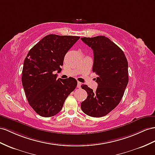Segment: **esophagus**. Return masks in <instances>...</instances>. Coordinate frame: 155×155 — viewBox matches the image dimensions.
Listing matches in <instances>:
<instances>
[{"instance_id":"1","label":"esophagus","mask_w":155,"mask_h":155,"mask_svg":"<svg viewBox=\"0 0 155 155\" xmlns=\"http://www.w3.org/2000/svg\"><path fill=\"white\" fill-rule=\"evenodd\" d=\"M81 87V83L80 82H78V84H77V88H80Z\"/></svg>"}]
</instances>
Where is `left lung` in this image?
Listing matches in <instances>:
<instances>
[{
  "instance_id": "1",
  "label": "left lung",
  "mask_w": 155,
  "mask_h": 155,
  "mask_svg": "<svg viewBox=\"0 0 155 155\" xmlns=\"http://www.w3.org/2000/svg\"><path fill=\"white\" fill-rule=\"evenodd\" d=\"M82 41L93 50V72L97 74V88L93 91L82 85L88 94L81 103L87 115L101 117L107 115L120 103L128 83V63L123 51L105 36L82 37Z\"/></svg>"
}]
</instances>
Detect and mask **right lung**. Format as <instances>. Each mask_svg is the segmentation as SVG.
I'll list each match as a JSON object with an SVG mask.
<instances>
[{
    "label": "right lung",
    "mask_w": 155,
    "mask_h": 155,
    "mask_svg": "<svg viewBox=\"0 0 155 155\" xmlns=\"http://www.w3.org/2000/svg\"><path fill=\"white\" fill-rule=\"evenodd\" d=\"M79 38L51 34L42 38L27 54L23 67L22 84L29 104L40 116L51 117L58 114L66 98L76 88V79L57 78L54 71L61 72L65 54Z\"/></svg>",
    "instance_id": "right-lung-1"
}]
</instances>
